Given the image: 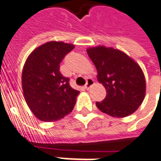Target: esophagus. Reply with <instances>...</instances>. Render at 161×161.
<instances>
[{
    "instance_id": "34e87169",
    "label": "esophagus",
    "mask_w": 161,
    "mask_h": 161,
    "mask_svg": "<svg viewBox=\"0 0 161 161\" xmlns=\"http://www.w3.org/2000/svg\"><path fill=\"white\" fill-rule=\"evenodd\" d=\"M93 84H94V81H93V79H92V78H88V79L86 80V86H85V87H86V89L88 90V89H89V88H90Z\"/></svg>"
}]
</instances>
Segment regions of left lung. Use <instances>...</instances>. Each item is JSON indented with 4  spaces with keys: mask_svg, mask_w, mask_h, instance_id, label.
<instances>
[{
    "mask_svg": "<svg viewBox=\"0 0 161 161\" xmlns=\"http://www.w3.org/2000/svg\"><path fill=\"white\" fill-rule=\"evenodd\" d=\"M87 53L96 67L98 81L107 92L105 99L96 103L97 108L116 118L134 113L144 99L146 87L138 64L113 48H89Z\"/></svg>",
    "mask_w": 161,
    "mask_h": 161,
    "instance_id": "left-lung-1",
    "label": "left lung"
}]
</instances>
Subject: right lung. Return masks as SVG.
I'll return each mask as SVG.
<instances>
[{"instance_id": "1", "label": "right lung", "mask_w": 161, "mask_h": 161, "mask_svg": "<svg viewBox=\"0 0 161 161\" xmlns=\"http://www.w3.org/2000/svg\"><path fill=\"white\" fill-rule=\"evenodd\" d=\"M74 49L73 44L49 42L28 56L22 72V88L28 107L42 121H56L69 114L79 91L61 75L59 64Z\"/></svg>"}]
</instances>
